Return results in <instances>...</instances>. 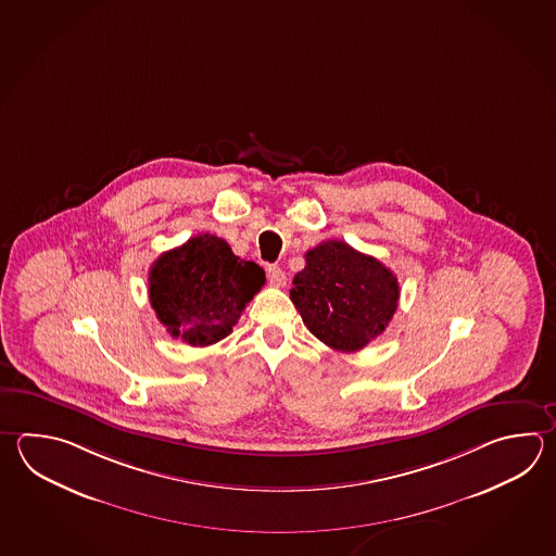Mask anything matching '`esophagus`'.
I'll use <instances>...</instances> for the list:
<instances>
[{"label":"esophagus","instance_id":"esophagus-1","mask_svg":"<svg viewBox=\"0 0 556 556\" xmlns=\"http://www.w3.org/2000/svg\"><path fill=\"white\" fill-rule=\"evenodd\" d=\"M267 277H269V283L273 287H285V283H287V275L277 265H267Z\"/></svg>","mask_w":556,"mask_h":556}]
</instances>
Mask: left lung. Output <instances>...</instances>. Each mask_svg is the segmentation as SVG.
<instances>
[{"instance_id":"1","label":"left lung","mask_w":556,"mask_h":556,"mask_svg":"<svg viewBox=\"0 0 556 556\" xmlns=\"http://www.w3.org/2000/svg\"><path fill=\"white\" fill-rule=\"evenodd\" d=\"M293 279L291 301L320 342L356 352L384 332L400 299L396 275L386 265L339 239L305 253Z\"/></svg>"}]
</instances>
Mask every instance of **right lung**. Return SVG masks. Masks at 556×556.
Segmentation results:
<instances>
[{
    "instance_id": "1",
    "label": "right lung",
    "mask_w": 556,
    "mask_h": 556,
    "mask_svg": "<svg viewBox=\"0 0 556 556\" xmlns=\"http://www.w3.org/2000/svg\"><path fill=\"white\" fill-rule=\"evenodd\" d=\"M263 285L257 263L238 257L224 239L200 233L152 263L148 296L172 337L210 346L226 339Z\"/></svg>"
}]
</instances>
